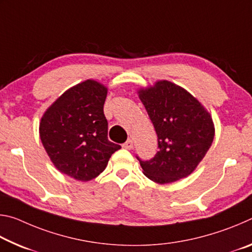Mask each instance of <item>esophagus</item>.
I'll list each match as a JSON object with an SVG mask.
<instances>
[{
  "instance_id": "34e87169",
  "label": "esophagus",
  "mask_w": 252,
  "mask_h": 252,
  "mask_svg": "<svg viewBox=\"0 0 252 252\" xmlns=\"http://www.w3.org/2000/svg\"><path fill=\"white\" fill-rule=\"evenodd\" d=\"M123 148H125V149H129V150H130V149L133 148V142H132V140L129 139L126 142L123 143Z\"/></svg>"
}]
</instances>
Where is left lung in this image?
Returning a JSON list of instances; mask_svg holds the SVG:
<instances>
[{"mask_svg":"<svg viewBox=\"0 0 252 252\" xmlns=\"http://www.w3.org/2000/svg\"><path fill=\"white\" fill-rule=\"evenodd\" d=\"M139 96L155 126L159 149L150 160L136 156L143 173L161 185L189 176L213 141L210 114L185 89L165 80L140 90Z\"/></svg>","mask_w":252,"mask_h":252,"instance_id":"obj_1","label":"left lung"}]
</instances>
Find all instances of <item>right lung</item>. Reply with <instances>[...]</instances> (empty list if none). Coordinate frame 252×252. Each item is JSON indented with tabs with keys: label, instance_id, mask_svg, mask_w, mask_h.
I'll return each instance as SVG.
<instances>
[{
	"label": "right lung",
	"instance_id": "right-lung-1",
	"mask_svg": "<svg viewBox=\"0 0 252 252\" xmlns=\"http://www.w3.org/2000/svg\"><path fill=\"white\" fill-rule=\"evenodd\" d=\"M106 91L96 81H84L63 93L41 119L40 138L46 153L58 170L75 180L99 176L121 149L108 139Z\"/></svg>",
	"mask_w": 252,
	"mask_h": 252
}]
</instances>
